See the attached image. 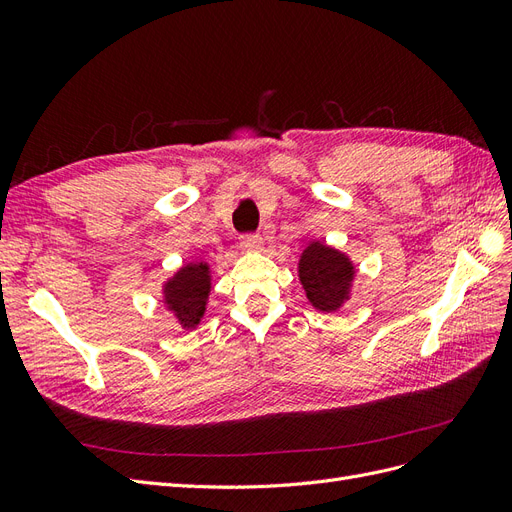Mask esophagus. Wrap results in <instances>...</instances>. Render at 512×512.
I'll use <instances>...</instances> for the list:
<instances>
[{"label":"esophagus","mask_w":512,"mask_h":512,"mask_svg":"<svg viewBox=\"0 0 512 512\" xmlns=\"http://www.w3.org/2000/svg\"><path fill=\"white\" fill-rule=\"evenodd\" d=\"M241 247L247 252H258L262 250V237L260 235H254V232H247V235H241L239 239Z\"/></svg>","instance_id":"34e87169"}]
</instances>
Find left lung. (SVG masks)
Here are the masks:
<instances>
[{
    "instance_id": "1",
    "label": "left lung",
    "mask_w": 512,
    "mask_h": 512,
    "mask_svg": "<svg viewBox=\"0 0 512 512\" xmlns=\"http://www.w3.org/2000/svg\"><path fill=\"white\" fill-rule=\"evenodd\" d=\"M299 277L307 299L316 309L335 312L348 297L354 269L342 252L316 241L299 260Z\"/></svg>"
}]
</instances>
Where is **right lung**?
Listing matches in <instances>:
<instances>
[{
    "instance_id": "right-lung-1",
    "label": "right lung",
    "mask_w": 512,
    "mask_h": 512,
    "mask_svg": "<svg viewBox=\"0 0 512 512\" xmlns=\"http://www.w3.org/2000/svg\"><path fill=\"white\" fill-rule=\"evenodd\" d=\"M209 290V267L205 262H196V265H185L175 273L173 280L164 288V299L183 327L192 329L205 314Z\"/></svg>"
}]
</instances>
